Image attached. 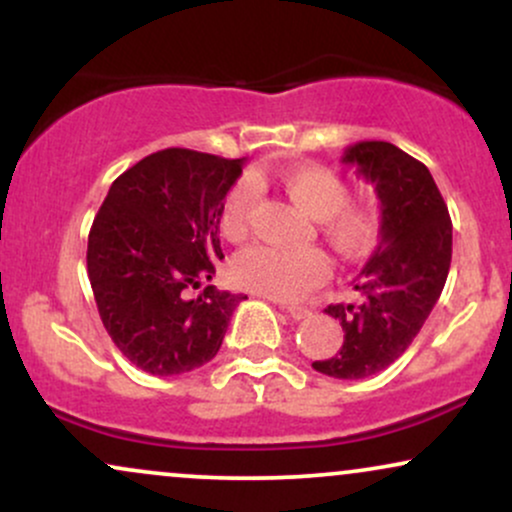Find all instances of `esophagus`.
<instances>
[{"label":"esophagus","instance_id":"34e87169","mask_svg":"<svg viewBox=\"0 0 512 512\" xmlns=\"http://www.w3.org/2000/svg\"><path fill=\"white\" fill-rule=\"evenodd\" d=\"M286 313H289L293 320H305V317L313 315V310L308 305H286Z\"/></svg>","mask_w":512,"mask_h":512}]
</instances>
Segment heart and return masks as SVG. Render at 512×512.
<instances>
[{
	"label": "heart",
	"mask_w": 512,
	"mask_h": 512,
	"mask_svg": "<svg viewBox=\"0 0 512 512\" xmlns=\"http://www.w3.org/2000/svg\"><path fill=\"white\" fill-rule=\"evenodd\" d=\"M281 187L296 207L317 219V231L330 250L346 262L368 257L380 243L383 216L373 202H349L351 187L342 175L325 166H298L279 175ZM260 190L255 180H238L223 197L219 231L228 243L250 236ZM231 276L240 289L274 301L301 298L327 276V260L320 250H279L257 245L233 260Z\"/></svg>",
	"instance_id": "obj_1"
}]
</instances>
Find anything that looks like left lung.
<instances>
[{
  "instance_id": "left-lung-1",
  "label": "left lung",
  "mask_w": 512,
  "mask_h": 512,
  "mask_svg": "<svg viewBox=\"0 0 512 512\" xmlns=\"http://www.w3.org/2000/svg\"><path fill=\"white\" fill-rule=\"evenodd\" d=\"M342 163L375 187L383 231L354 284L361 301L325 308L342 325V349L313 368L358 380L395 363L424 327L450 272L452 221L428 168L395 144L358 142Z\"/></svg>"
}]
</instances>
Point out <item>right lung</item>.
<instances>
[{"mask_svg":"<svg viewBox=\"0 0 512 512\" xmlns=\"http://www.w3.org/2000/svg\"><path fill=\"white\" fill-rule=\"evenodd\" d=\"M243 163L156 151L110 185L93 219L86 264L98 313L122 356L146 373L170 378L209 363L248 298L209 286L223 260L219 211Z\"/></svg>","mask_w":512,"mask_h":512,"instance_id":"right-lung-1","label":"right lung"}]
</instances>
